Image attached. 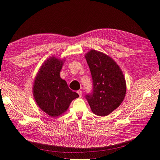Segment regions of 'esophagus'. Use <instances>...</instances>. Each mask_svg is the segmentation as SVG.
Returning a JSON list of instances; mask_svg holds the SVG:
<instances>
[{"mask_svg":"<svg viewBox=\"0 0 160 160\" xmlns=\"http://www.w3.org/2000/svg\"><path fill=\"white\" fill-rule=\"evenodd\" d=\"M77 93L79 94V97L81 98V97L82 96V91H81V90H79V91H77Z\"/></svg>","mask_w":160,"mask_h":160,"instance_id":"obj_1","label":"esophagus"}]
</instances>
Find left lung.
Wrapping results in <instances>:
<instances>
[{"instance_id": "1", "label": "left lung", "mask_w": 160, "mask_h": 160, "mask_svg": "<svg viewBox=\"0 0 160 160\" xmlns=\"http://www.w3.org/2000/svg\"><path fill=\"white\" fill-rule=\"evenodd\" d=\"M93 80V91L85 95L91 111L107 116L123 102L126 93L125 79L118 65L104 53L91 50L85 55Z\"/></svg>"}]
</instances>
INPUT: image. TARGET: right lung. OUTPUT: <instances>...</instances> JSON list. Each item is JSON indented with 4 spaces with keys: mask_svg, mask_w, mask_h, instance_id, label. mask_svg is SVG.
Segmentation results:
<instances>
[{
    "mask_svg": "<svg viewBox=\"0 0 160 160\" xmlns=\"http://www.w3.org/2000/svg\"><path fill=\"white\" fill-rule=\"evenodd\" d=\"M63 61L49 58L41 67L33 85V96L41 110L51 117L63 113L79 95L72 91L60 77Z\"/></svg>",
    "mask_w": 160,
    "mask_h": 160,
    "instance_id": "right-lung-1",
    "label": "right lung"
}]
</instances>
